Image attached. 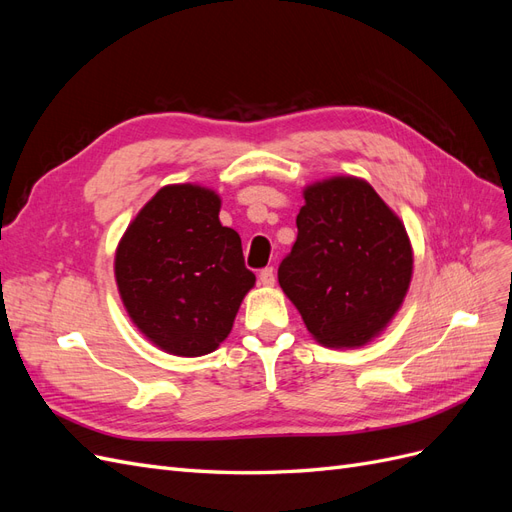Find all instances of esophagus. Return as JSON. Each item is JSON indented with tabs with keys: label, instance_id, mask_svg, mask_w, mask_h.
Instances as JSON below:
<instances>
[{
	"label": "esophagus",
	"instance_id": "obj_1",
	"mask_svg": "<svg viewBox=\"0 0 512 512\" xmlns=\"http://www.w3.org/2000/svg\"><path fill=\"white\" fill-rule=\"evenodd\" d=\"M260 284H262V286H267V288L275 284V271H273L271 267H267V269H262V271H260Z\"/></svg>",
	"mask_w": 512,
	"mask_h": 512
}]
</instances>
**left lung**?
<instances>
[{"label": "left lung", "instance_id": "left-lung-1", "mask_svg": "<svg viewBox=\"0 0 512 512\" xmlns=\"http://www.w3.org/2000/svg\"><path fill=\"white\" fill-rule=\"evenodd\" d=\"M299 235L277 280L327 348H361L389 327L414 269L404 222L361 177L305 185Z\"/></svg>", "mask_w": 512, "mask_h": 512}]
</instances>
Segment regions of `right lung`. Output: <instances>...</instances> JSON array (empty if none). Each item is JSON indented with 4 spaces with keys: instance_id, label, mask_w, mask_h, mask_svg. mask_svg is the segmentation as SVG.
<instances>
[{
    "instance_id": "obj_1",
    "label": "right lung",
    "mask_w": 512,
    "mask_h": 512,
    "mask_svg": "<svg viewBox=\"0 0 512 512\" xmlns=\"http://www.w3.org/2000/svg\"><path fill=\"white\" fill-rule=\"evenodd\" d=\"M220 207V194L198 183L164 185L115 250L123 307L134 327L168 354L213 352L256 284L237 230L220 222Z\"/></svg>"
}]
</instances>
